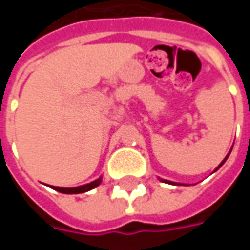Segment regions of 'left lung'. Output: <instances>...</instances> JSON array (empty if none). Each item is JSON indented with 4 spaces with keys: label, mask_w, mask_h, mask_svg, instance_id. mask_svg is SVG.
<instances>
[{
    "label": "left lung",
    "mask_w": 250,
    "mask_h": 250,
    "mask_svg": "<svg viewBox=\"0 0 250 250\" xmlns=\"http://www.w3.org/2000/svg\"><path fill=\"white\" fill-rule=\"evenodd\" d=\"M228 157H229V155H228ZM228 157H226L225 159H224V161H222V162H221V165H220V166H218V167H217V168H220L221 166H222V165H224V163H225V161H226V159H228ZM217 168H215V170H217ZM166 182H168V181H166ZM168 184H171V182H168Z\"/></svg>",
    "instance_id": "8db88e82"
}]
</instances>
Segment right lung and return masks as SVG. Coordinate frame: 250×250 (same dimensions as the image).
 <instances>
[{"label": "right lung", "instance_id": "add662e5", "mask_svg": "<svg viewBox=\"0 0 250 250\" xmlns=\"http://www.w3.org/2000/svg\"><path fill=\"white\" fill-rule=\"evenodd\" d=\"M102 182V178L96 179V181H93L91 184L87 185H83V186H79V188H56V186H52V188H55L57 191H60V193L64 194H80V193H85L88 190H92L96 186H99Z\"/></svg>", "mask_w": 250, "mask_h": 250}]
</instances>
